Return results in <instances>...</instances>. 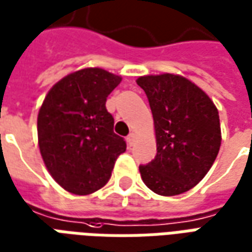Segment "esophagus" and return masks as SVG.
<instances>
[{
    "mask_svg": "<svg viewBox=\"0 0 252 252\" xmlns=\"http://www.w3.org/2000/svg\"><path fill=\"white\" fill-rule=\"evenodd\" d=\"M135 142V135L133 133H129L128 136H126V143H128V146H132Z\"/></svg>",
    "mask_w": 252,
    "mask_h": 252,
    "instance_id": "esophagus-1",
    "label": "esophagus"
}]
</instances>
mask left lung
I'll use <instances>...</instances> for the list:
<instances>
[{"label":"left lung","mask_w":252,"mask_h":252,"mask_svg":"<svg viewBox=\"0 0 252 252\" xmlns=\"http://www.w3.org/2000/svg\"><path fill=\"white\" fill-rule=\"evenodd\" d=\"M153 112L157 155L139 170L154 193L177 195L200 182L216 159L221 131L212 99L180 75H146L136 81Z\"/></svg>","instance_id":"obj_1"}]
</instances>
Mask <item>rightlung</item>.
Segmentation results:
<instances>
[{
    "instance_id": "1",
    "label": "right lung",
    "mask_w": 252,
    "mask_h": 252,
    "mask_svg": "<svg viewBox=\"0 0 252 252\" xmlns=\"http://www.w3.org/2000/svg\"><path fill=\"white\" fill-rule=\"evenodd\" d=\"M120 82L102 68H83L61 79L39 110L41 157L52 178L70 193L90 194L106 185L116 159L126 151L105 106Z\"/></svg>"
}]
</instances>
